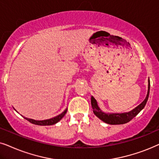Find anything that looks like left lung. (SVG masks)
Listing matches in <instances>:
<instances>
[{
	"label": "left lung",
	"mask_w": 159,
	"mask_h": 159,
	"mask_svg": "<svg viewBox=\"0 0 159 159\" xmlns=\"http://www.w3.org/2000/svg\"><path fill=\"white\" fill-rule=\"evenodd\" d=\"M150 92V80L148 79V93L146 95L145 99H144L143 102L139 104L138 106L135 107L132 111L127 113H104L102 111V110L99 108V107L97 105V102L94 99V97H91V103H92V107L93 109L94 115L98 117L99 119L104 121L105 123L111 125H118V124H124L126 123H128L134 118L142 110L145 106L146 102H147L148 99L149 97Z\"/></svg>",
	"instance_id": "1"
}]
</instances>
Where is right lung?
Listing matches in <instances>:
<instances>
[{
    "mask_svg": "<svg viewBox=\"0 0 159 159\" xmlns=\"http://www.w3.org/2000/svg\"><path fill=\"white\" fill-rule=\"evenodd\" d=\"M67 111V108L64 111L62 112V113L60 114V115L55 116L54 118H49V119H46V120H34L32 119V118H25L24 117L25 119L28 120L32 124H35V125H40V126H50V125H54V124H57V123L60 121V120L62 119V118L64 117V116L66 114Z\"/></svg>",
    "mask_w": 159,
    "mask_h": 159,
    "instance_id": "add662e5",
    "label": "right lung"
}]
</instances>
